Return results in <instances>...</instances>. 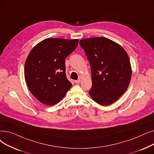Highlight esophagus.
<instances>
[{
	"label": "esophagus",
	"instance_id": "obj_1",
	"mask_svg": "<svg viewBox=\"0 0 154 154\" xmlns=\"http://www.w3.org/2000/svg\"><path fill=\"white\" fill-rule=\"evenodd\" d=\"M80 82H81V81H80V80H77V81H75V82L76 84H79Z\"/></svg>",
	"mask_w": 154,
	"mask_h": 154
}]
</instances>
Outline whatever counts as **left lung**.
I'll list each match as a JSON object with an SVG mask.
<instances>
[{
	"instance_id": "8db88e82",
	"label": "left lung",
	"mask_w": 154,
	"mask_h": 154,
	"mask_svg": "<svg viewBox=\"0 0 154 154\" xmlns=\"http://www.w3.org/2000/svg\"><path fill=\"white\" fill-rule=\"evenodd\" d=\"M79 43L91 65L92 84L89 95L103 106L115 103L130 82L131 68L128 54L119 45L105 37L84 39Z\"/></svg>"
}]
</instances>
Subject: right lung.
Segmentation results:
<instances>
[{
    "instance_id": "obj_1",
    "label": "right lung",
    "mask_w": 154,
    "mask_h": 154,
    "mask_svg": "<svg viewBox=\"0 0 154 154\" xmlns=\"http://www.w3.org/2000/svg\"><path fill=\"white\" fill-rule=\"evenodd\" d=\"M79 39L47 38L30 51L24 77L30 92L44 104H55L72 87L65 73V58L74 51Z\"/></svg>"
}]
</instances>
